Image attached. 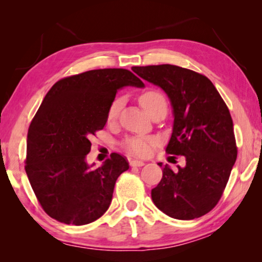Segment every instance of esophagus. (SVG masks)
I'll return each mask as SVG.
<instances>
[{"instance_id":"obj_1","label":"esophagus","mask_w":262,"mask_h":262,"mask_svg":"<svg viewBox=\"0 0 262 262\" xmlns=\"http://www.w3.org/2000/svg\"><path fill=\"white\" fill-rule=\"evenodd\" d=\"M144 162L143 161H139V160H131L130 161V166L131 167H142L144 166Z\"/></svg>"}]
</instances>
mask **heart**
Listing matches in <instances>:
<instances>
[{"label": "heart", "mask_w": 262, "mask_h": 262, "mask_svg": "<svg viewBox=\"0 0 262 262\" xmlns=\"http://www.w3.org/2000/svg\"><path fill=\"white\" fill-rule=\"evenodd\" d=\"M139 103L145 110V112L149 113L159 103H166V99H164V96L160 92L150 89V91L144 92L139 96ZM121 106H123V99L121 98H116L111 102L108 111H107V119H108V121L117 119L118 114H119L121 110ZM155 144L156 139L154 137H148V136H134V137H128L124 142L125 149L136 156L149 155Z\"/></svg>", "instance_id": "1"}]
</instances>
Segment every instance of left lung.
I'll list each match as a JSON object with an SVG mask.
<instances>
[{
    "label": "left lung",
    "instance_id": "8db88e82",
    "mask_svg": "<svg viewBox=\"0 0 262 262\" xmlns=\"http://www.w3.org/2000/svg\"><path fill=\"white\" fill-rule=\"evenodd\" d=\"M132 70L168 95L174 123L166 151L185 157L178 170L159 163L163 175L151 189L152 202L171 218L202 217L220 202L237 157L230 112L202 74L170 64Z\"/></svg>",
    "mask_w": 262,
    "mask_h": 262
}]
</instances>
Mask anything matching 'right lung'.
<instances>
[{"instance_id": "right-lung-1", "label": "right lung", "mask_w": 262, "mask_h": 262, "mask_svg": "<svg viewBox=\"0 0 262 262\" xmlns=\"http://www.w3.org/2000/svg\"><path fill=\"white\" fill-rule=\"evenodd\" d=\"M144 83L126 69H98L52 85L27 134L25 170L46 213L64 224L84 225L111 205L116 181L128 169L119 154L101 167L85 161L91 138L107 123V111L123 87Z\"/></svg>"}]
</instances>
